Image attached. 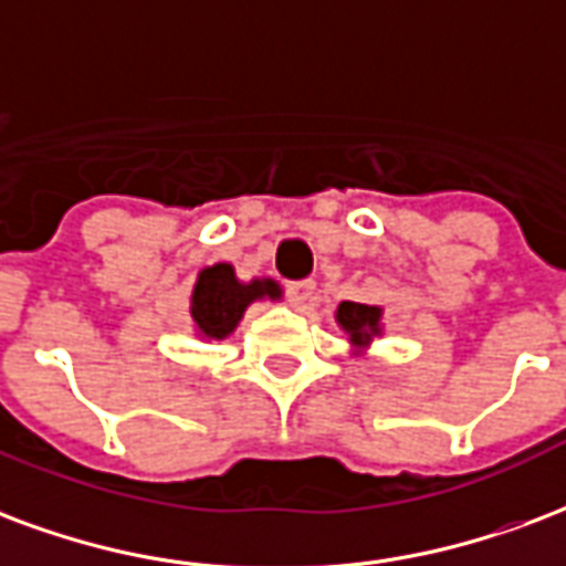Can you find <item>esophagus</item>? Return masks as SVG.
Here are the masks:
<instances>
[{"label":"esophagus","mask_w":566,"mask_h":566,"mask_svg":"<svg viewBox=\"0 0 566 566\" xmlns=\"http://www.w3.org/2000/svg\"><path fill=\"white\" fill-rule=\"evenodd\" d=\"M287 300H291V305L294 308H308L312 305V300H315V291H317V284L312 282V279H300V282H287Z\"/></svg>","instance_id":"esophagus-1"}]
</instances>
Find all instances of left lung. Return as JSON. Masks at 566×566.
Wrapping results in <instances>:
<instances>
[{"label": "left lung", "instance_id": "1", "mask_svg": "<svg viewBox=\"0 0 566 566\" xmlns=\"http://www.w3.org/2000/svg\"><path fill=\"white\" fill-rule=\"evenodd\" d=\"M336 321L342 324L354 345H368L371 336L380 333V308L366 303H342L336 312Z\"/></svg>", "mask_w": 566, "mask_h": 566}]
</instances>
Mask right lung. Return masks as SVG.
Returning <instances> with one entry per match:
<instances>
[{
    "label": "right lung",
    "mask_w": 566,
    "mask_h": 566,
    "mask_svg": "<svg viewBox=\"0 0 566 566\" xmlns=\"http://www.w3.org/2000/svg\"><path fill=\"white\" fill-rule=\"evenodd\" d=\"M263 296L279 300L282 296L279 284L270 279H263V282L254 279V282L242 284L230 263H216L198 275L195 294H191V317H195L200 336L224 338L237 329L245 308Z\"/></svg>",
    "instance_id": "1"
}]
</instances>
